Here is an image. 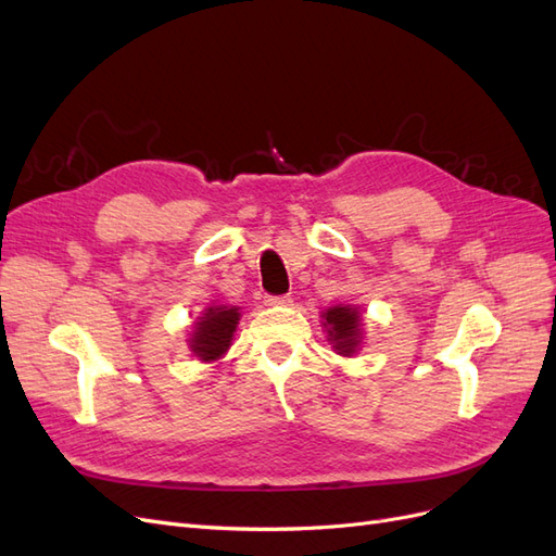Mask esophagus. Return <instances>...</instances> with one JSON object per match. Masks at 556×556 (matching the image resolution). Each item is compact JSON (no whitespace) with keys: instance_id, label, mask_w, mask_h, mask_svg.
<instances>
[{"instance_id":"1","label":"esophagus","mask_w":556,"mask_h":556,"mask_svg":"<svg viewBox=\"0 0 556 556\" xmlns=\"http://www.w3.org/2000/svg\"><path fill=\"white\" fill-rule=\"evenodd\" d=\"M264 304L266 306H290L292 299L290 296H266Z\"/></svg>"}]
</instances>
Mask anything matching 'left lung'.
Listing matches in <instances>:
<instances>
[{"mask_svg": "<svg viewBox=\"0 0 556 556\" xmlns=\"http://www.w3.org/2000/svg\"><path fill=\"white\" fill-rule=\"evenodd\" d=\"M323 329L336 355L352 357L357 355L364 341V323L359 306L339 304L323 313Z\"/></svg>", "mask_w": 556, "mask_h": 556, "instance_id": "obj_1", "label": "left lung"}]
</instances>
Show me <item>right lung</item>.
Returning a JSON list of instances; mask_svg holds the SVG:
<instances>
[{
  "label": "right lung",
  "instance_id": "obj_1",
  "mask_svg": "<svg viewBox=\"0 0 556 556\" xmlns=\"http://www.w3.org/2000/svg\"><path fill=\"white\" fill-rule=\"evenodd\" d=\"M241 319L239 306H208L194 323L188 345L199 362H217L227 355Z\"/></svg>",
  "mask_w": 556,
  "mask_h": 556
}]
</instances>
